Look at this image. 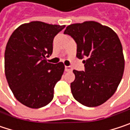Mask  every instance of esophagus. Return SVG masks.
Here are the masks:
<instances>
[{"mask_svg":"<svg viewBox=\"0 0 130 130\" xmlns=\"http://www.w3.org/2000/svg\"><path fill=\"white\" fill-rule=\"evenodd\" d=\"M65 71H72V68L71 66H65Z\"/></svg>","mask_w":130,"mask_h":130,"instance_id":"34e87169","label":"esophagus"}]
</instances>
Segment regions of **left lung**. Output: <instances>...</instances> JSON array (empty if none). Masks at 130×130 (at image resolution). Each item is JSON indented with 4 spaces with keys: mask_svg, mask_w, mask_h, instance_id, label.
I'll return each instance as SVG.
<instances>
[{
    "mask_svg": "<svg viewBox=\"0 0 130 130\" xmlns=\"http://www.w3.org/2000/svg\"><path fill=\"white\" fill-rule=\"evenodd\" d=\"M64 34L76 42L77 57L84 59V71H73L74 98L87 107L103 104L114 95L123 74L124 57L117 35L94 21L70 25Z\"/></svg>",
    "mask_w": 130,
    "mask_h": 130,
    "instance_id": "8db88e82",
    "label": "left lung"
}]
</instances>
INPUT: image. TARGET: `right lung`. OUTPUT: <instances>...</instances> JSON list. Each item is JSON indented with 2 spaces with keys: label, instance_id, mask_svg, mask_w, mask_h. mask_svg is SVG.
Returning <instances> with one entry per match:
<instances>
[{
  "label": "right lung",
  "instance_id": "obj_1",
  "mask_svg": "<svg viewBox=\"0 0 130 130\" xmlns=\"http://www.w3.org/2000/svg\"><path fill=\"white\" fill-rule=\"evenodd\" d=\"M65 25L31 22L18 27L4 53L5 75L15 99L31 108H40L53 99L54 87L65 70L62 62L49 63L55 36Z\"/></svg>",
  "mask_w": 130,
  "mask_h": 130
}]
</instances>
